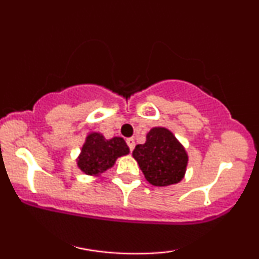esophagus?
<instances>
[{"label":"esophagus","mask_w":259,"mask_h":259,"mask_svg":"<svg viewBox=\"0 0 259 259\" xmlns=\"http://www.w3.org/2000/svg\"><path fill=\"white\" fill-rule=\"evenodd\" d=\"M126 144H127V146H129L130 151H133L134 147H135V140H134L133 138L127 139V140H126Z\"/></svg>","instance_id":"1"}]
</instances>
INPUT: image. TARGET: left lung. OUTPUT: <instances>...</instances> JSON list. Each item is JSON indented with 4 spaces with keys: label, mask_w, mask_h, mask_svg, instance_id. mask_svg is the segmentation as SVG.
Here are the masks:
<instances>
[{
    "label": "left lung",
    "mask_w": 259,
    "mask_h": 259,
    "mask_svg": "<svg viewBox=\"0 0 259 259\" xmlns=\"http://www.w3.org/2000/svg\"><path fill=\"white\" fill-rule=\"evenodd\" d=\"M133 157L148 183L159 187L180 183L189 163L185 147L163 126L152 127L147 133L146 142L136 145Z\"/></svg>",
    "instance_id": "1"
}]
</instances>
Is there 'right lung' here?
I'll return each instance as SVG.
<instances>
[{
    "label": "right lung",
    "mask_w": 259,
    "mask_h": 259,
    "mask_svg": "<svg viewBox=\"0 0 259 259\" xmlns=\"http://www.w3.org/2000/svg\"><path fill=\"white\" fill-rule=\"evenodd\" d=\"M129 152V147L123 138L114 136L106 139L101 133L92 132L86 136L76 158V165L86 175L101 177V174L114 165L119 157L126 156Z\"/></svg>",
    "instance_id": "obj_1"
}]
</instances>
